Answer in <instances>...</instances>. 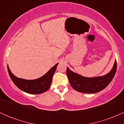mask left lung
<instances>
[{
    "mask_svg": "<svg viewBox=\"0 0 124 124\" xmlns=\"http://www.w3.org/2000/svg\"><path fill=\"white\" fill-rule=\"evenodd\" d=\"M116 70V61L112 70L103 76L85 78L71 71L67 67L66 75L69 83L75 90L84 93H95L104 89L111 82Z\"/></svg>",
    "mask_w": 124,
    "mask_h": 124,
    "instance_id": "obj_1",
    "label": "left lung"
}]
</instances>
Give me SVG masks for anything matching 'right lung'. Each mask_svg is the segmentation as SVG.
<instances>
[{
    "label": "right lung",
    "mask_w": 124,
    "mask_h": 124,
    "mask_svg": "<svg viewBox=\"0 0 124 124\" xmlns=\"http://www.w3.org/2000/svg\"><path fill=\"white\" fill-rule=\"evenodd\" d=\"M58 65V63H56L43 76L35 80L19 79L11 72L8 66V69L11 79L18 89L27 93L37 94L43 93L49 89L52 82V77L56 70Z\"/></svg>",
    "instance_id": "right-lung-1"
}]
</instances>
